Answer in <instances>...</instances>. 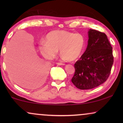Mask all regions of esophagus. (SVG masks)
I'll list each match as a JSON object with an SVG mask.
<instances>
[{
	"mask_svg": "<svg viewBox=\"0 0 123 123\" xmlns=\"http://www.w3.org/2000/svg\"><path fill=\"white\" fill-rule=\"evenodd\" d=\"M56 64L59 65H64L65 64L62 63H56Z\"/></svg>",
	"mask_w": 123,
	"mask_h": 123,
	"instance_id": "1",
	"label": "esophagus"
}]
</instances>
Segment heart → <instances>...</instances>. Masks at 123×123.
I'll return each instance as SVG.
<instances>
[{
    "mask_svg": "<svg viewBox=\"0 0 123 123\" xmlns=\"http://www.w3.org/2000/svg\"><path fill=\"white\" fill-rule=\"evenodd\" d=\"M85 45V38L82 35L61 30L49 33L46 40L40 43L39 49L42 54L48 59L54 58L59 49L63 59L73 61L82 54Z\"/></svg>",
    "mask_w": 123,
    "mask_h": 123,
    "instance_id": "obj_1",
    "label": "heart"
}]
</instances>
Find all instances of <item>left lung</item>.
Here are the masks:
<instances>
[{"label": "left lung", "instance_id": "left-lung-1", "mask_svg": "<svg viewBox=\"0 0 123 123\" xmlns=\"http://www.w3.org/2000/svg\"><path fill=\"white\" fill-rule=\"evenodd\" d=\"M86 50L74 64L72 82L80 90H90L104 83L114 63L112 48L105 33L90 29Z\"/></svg>", "mask_w": 123, "mask_h": 123}]
</instances>
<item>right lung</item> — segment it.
<instances>
[{"label":"right lung","instance_id":"obj_1","mask_svg":"<svg viewBox=\"0 0 123 123\" xmlns=\"http://www.w3.org/2000/svg\"><path fill=\"white\" fill-rule=\"evenodd\" d=\"M6 65L12 78L23 86L30 77L38 84L41 83L46 77L49 64L40 59H35L22 53L19 49L14 48L8 50Z\"/></svg>","mask_w":123,"mask_h":123}]
</instances>
